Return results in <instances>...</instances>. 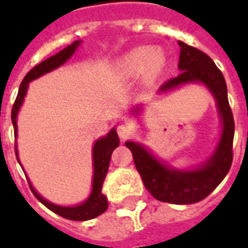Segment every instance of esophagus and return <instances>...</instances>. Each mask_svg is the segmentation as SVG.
Listing matches in <instances>:
<instances>
[{
    "instance_id": "34e87169",
    "label": "esophagus",
    "mask_w": 248,
    "mask_h": 248,
    "mask_svg": "<svg viewBox=\"0 0 248 248\" xmlns=\"http://www.w3.org/2000/svg\"><path fill=\"white\" fill-rule=\"evenodd\" d=\"M117 131H118V135L121 137V140H127L130 135H131V127L127 126V124H119Z\"/></svg>"
}]
</instances>
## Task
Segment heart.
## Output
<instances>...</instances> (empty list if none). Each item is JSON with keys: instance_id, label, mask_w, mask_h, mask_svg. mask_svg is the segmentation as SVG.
Wrapping results in <instances>:
<instances>
[{"instance_id": "b5f03b06", "label": "heart", "mask_w": 248, "mask_h": 248, "mask_svg": "<svg viewBox=\"0 0 248 248\" xmlns=\"http://www.w3.org/2000/svg\"><path fill=\"white\" fill-rule=\"evenodd\" d=\"M162 60L155 47L140 46L124 54L117 63V70L124 78H137L147 71L156 73L162 67Z\"/></svg>"}]
</instances>
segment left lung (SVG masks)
I'll use <instances>...</instances> for the list:
<instances>
[{
  "instance_id": "1",
  "label": "left lung",
  "mask_w": 248,
  "mask_h": 248,
  "mask_svg": "<svg viewBox=\"0 0 248 248\" xmlns=\"http://www.w3.org/2000/svg\"><path fill=\"white\" fill-rule=\"evenodd\" d=\"M178 44L181 46L178 62L181 74L165 82L158 93H167L187 83H202L207 87L217 102L222 124L217 147L202 165L182 170L158 159L140 142L127 140L124 145L133 153L135 167L153 197L161 202L190 204L204 199L227 175L232 163L235 124L227 98V85L222 71L203 51L182 41H178ZM140 110V106H135L131 113L138 115Z\"/></svg>"
}]
</instances>
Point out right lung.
Returning a JSON list of instances; mask_svg holds the SVG:
<instances>
[{"label": "right lung", "mask_w": 248, "mask_h": 248, "mask_svg": "<svg viewBox=\"0 0 248 248\" xmlns=\"http://www.w3.org/2000/svg\"><path fill=\"white\" fill-rule=\"evenodd\" d=\"M82 41H74L71 45L66 46L65 49L61 51H58L57 54H54L50 58H47L45 61H42L41 63H38L37 66H34L31 70L25 76L24 81L21 82L18 90V95L16 98V102L13 105V108H12V122H13L14 127V137L17 138V131H18V127H17V115H18V111L22 103H24L25 95H26V92H28V87H29V83L31 81H34L37 78H40L41 76H44L49 71L54 70L57 67H60L65 63L69 58H70L76 50L78 49V46L81 45ZM119 146V138L118 134H117V130L115 127L108 131V134L99 138V140H95V143L93 146V182H92V191H90V195L87 197V199L85 202L79 203V204H76V206H60V204H56V203H51L49 201H46L45 198H42L37 192L33 185L30 183V181L28 179V182L30 185V190L33 191V194L35 195V198L40 201L42 204H45L46 207L51 210L53 213L61 215L63 218L70 219V220H89V219L97 218L98 215L103 214L106 210H108V198L105 197L102 194V185L105 178H106V174H108V165H110V158H111V154H113L114 149H117ZM16 155H17V161L21 165L18 156V149H17V145H16ZM22 167V165H21Z\"/></svg>", "instance_id": "1"}]
</instances>
